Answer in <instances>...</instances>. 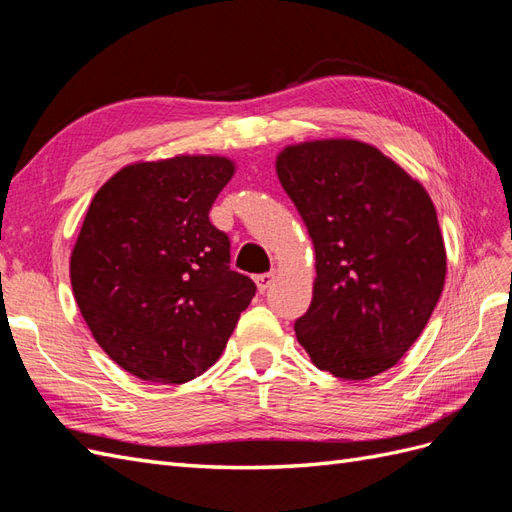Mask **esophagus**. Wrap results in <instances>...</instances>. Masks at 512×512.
Wrapping results in <instances>:
<instances>
[{
	"mask_svg": "<svg viewBox=\"0 0 512 512\" xmlns=\"http://www.w3.org/2000/svg\"><path fill=\"white\" fill-rule=\"evenodd\" d=\"M275 277H277V273L275 271H269V273H262V275H258L256 277V286H258V290L265 294L269 288H271V284L275 282Z\"/></svg>",
	"mask_w": 512,
	"mask_h": 512,
	"instance_id": "1",
	"label": "esophagus"
}]
</instances>
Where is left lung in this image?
Returning <instances> with one entry per match:
<instances>
[{"instance_id": "8db88e82", "label": "left lung", "mask_w": 512, "mask_h": 512, "mask_svg": "<svg viewBox=\"0 0 512 512\" xmlns=\"http://www.w3.org/2000/svg\"><path fill=\"white\" fill-rule=\"evenodd\" d=\"M275 170L316 252L299 344L337 378L382 374L423 333L444 288L436 207L404 168L352 138L290 145Z\"/></svg>"}]
</instances>
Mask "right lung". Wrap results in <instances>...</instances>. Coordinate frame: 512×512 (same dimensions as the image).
<instances>
[{"label": "right lung", "mask_w": 512, "mask_h": 512, "mask_svg": "<svg viewBox=\"0 0 512 512\" xmlns=\"http://www.w3.org/2000/svg\"><path fill=\"white\" fill-rule=\"evenodd\" d=\"M232 175L222 156L136 162L91 200L70 256L72 292L100 348L136 378L205 374L256 294L230 271V241L209 222Z\"/></svg>", "instance_id": "1"}]
</instances>
